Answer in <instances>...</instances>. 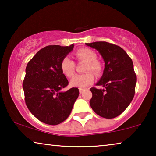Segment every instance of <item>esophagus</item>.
Masks as SVG:
<instances>
[{
	"mask_svg": "<svg viewBox=\"0 0 156 156\" xmlns=\"http://www.w3.org/2000/svg\"><path fill=\"white\" fill-rule=\"evenodd\" d=\"M84 90H85V89H83V88H80V89H79V91H80V94L83 93V92Z\"/></svg>",
	"mask_w": 156,
	"mask_h": 156,
	"instance_id": "obj_1",
	"label": "esophagus"
}]
</instances>
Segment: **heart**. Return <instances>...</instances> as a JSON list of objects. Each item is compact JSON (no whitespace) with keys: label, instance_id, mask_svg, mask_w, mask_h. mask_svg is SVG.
Segmentation results:
<instances>
[{"label":"heart","instance_id":"heart-1","mask_svg":"<svg viewBox=\"0 0 156 156\" xmlns=\"http://www.w3.org/2000/svg\"><path fill=\"white\" fill-rule=\"evenodd\" d=\"M75 56L78 61L87 62L84 68V71L86 73L73 76L70 81V84L72 87L79 88L86 87L94 81V75L91 72L93 71L96 75H100L102 70V65L99 60H97L96 52L87 47H83L78 49L75 53ZM75 67L74 61L69 56L63 58L60 63L62 72L68 78H71L75 72Z\"/></svg>","mask_w":156,"mask_h":156}]
</instances>
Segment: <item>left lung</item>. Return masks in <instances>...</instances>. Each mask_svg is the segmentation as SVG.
I'll return each mask as SVG.
<instances>
[{
  "mask_svg": "<svg viewBox=\"0 0 156 156\" xmlns=\"http://www.w3.org/2000/svg\"><path fill=\"white\" fill-rule=\"evenodd\" d=\"M86 44L99 51L105 65L103 74L96 84L103 89H90V106L101 117L114 118L128 107L135 95L137 77L133 62L125 50L116 44L105 41Z\"/></svg>",
  "mask_w": 156,
  "mask_h": 156,
  "instance_id": "obj_1",
  "label": "left lung"
}]
</instances>
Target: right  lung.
Here are the masks:
<instances>
[{"label": "right lung", "instance_id": "right-lung-1", "mask_svg": "<svg viewBox=\"0 0 156 156\" xmlns=\"http://www.w3.org/2000/svg\"><path fill=\"white\" fill-rule=\"evenodd\" d=\"M73 48V44L44 47L26 67L23 83L26 105L37 119L47 125H56L67 119L79 96L76 87L60 91L69 84L60 63Z\"/></svg>", "mask_w": 156, "mask_h": 156}]
</instances>
